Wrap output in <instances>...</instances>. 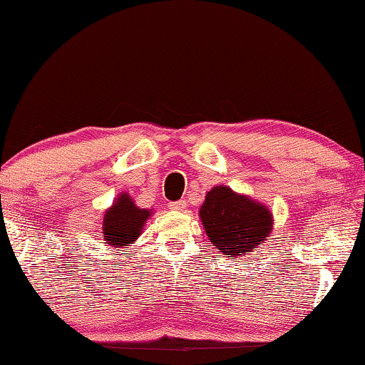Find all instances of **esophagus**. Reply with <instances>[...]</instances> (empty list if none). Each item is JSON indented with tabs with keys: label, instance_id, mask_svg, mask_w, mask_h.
<instances>
[{
	"label": "esophagus",
	"instance_id": "34e87169",
	"mask_svg": "<svg viewBox=\"0 0 365 365\" xmlns=\"http://www.w3.org/2000/svg\"><path fill=\"white\" fill-rule=\"evenodd\" d=\"M169 209H172V211H185V209H187V201H185V200L170 201Z\"/></svg>",
	"mask_w": 365,
	"mask_h": 365
}]
</instances>
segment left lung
<instances>
[{"label":"left lung","mask_w":365,"mask_h":365,"mask_svg":"<svg viewBox=\"0 0 365 365\" xmlns=\"http://www.w3.org/2000/svg\"><path fill=\"white\" fill-rule=\"evenodd\" d=\"M200 215L212 246L232 259L250 255L272 228L267 207L222 185L206 195Z\"/></svg>","instance_id":"8db88e82"}]
</instances>
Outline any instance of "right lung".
I'll list each match as a JSON object with an SVG mask.
<instances>
[{
	"mask_svg": "<svg viewBox=\"0 0 365 365\" xmlns=\"http://www.w3.org/2000/svg\"><path fill=\"white\" fill-rule=\"evenodd\" d=\"M151 212L148 209L135 206L128 195H120L104 215L103 235L104 240L114 248H127L140 237L146 219Z\"/></svg>",
	"mask_w": 365,
	"mask_h": 365,
	"instance_id": "add662e5",
	"label": "right lung"
}]
</instances>
